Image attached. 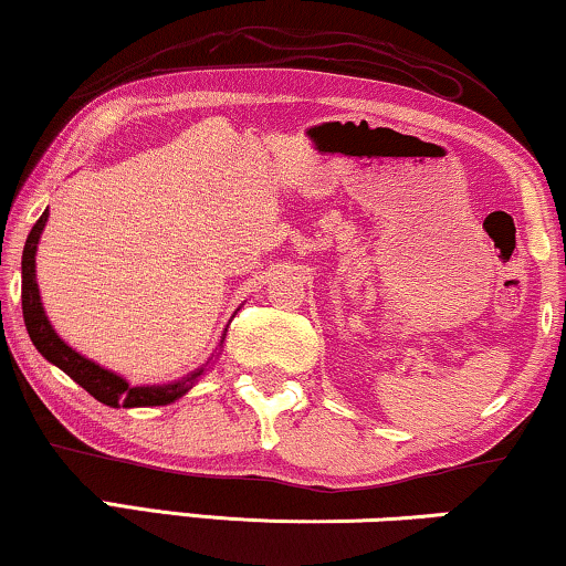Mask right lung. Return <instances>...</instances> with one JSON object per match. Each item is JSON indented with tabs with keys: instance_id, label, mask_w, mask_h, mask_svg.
<instances>
[{
	"instance_id": "obj_1",
	"label": "right lung",
	"mask_w": 566,
	"mask_h": 566,
	"mask_svg": "<svg viewBox=\"0 0 566 566\" xmlns=\"http://www.w3.org/2000/svg\"><path fill=\"white\" fill-rule=\"evenodd\" d=\"M45 221H49V208H45L41 219L35 221V227L30 229V234L25 239V250H22V316H25L28 335L33 339L35 350L107 407H165L185 397V394L196 386L198 378L206 374L208 363L203 368L192 370V374L180 378V381H169L159 386H130L126 378L115 374V370H107L99 366V363L84 358L82 353H76L74 347H69L64 339L59 337V332L53 329L49 316H45L41 291H38L35 281V254L38 242H41V234L45 229Z\"/></svg>"
}]
</instances>
